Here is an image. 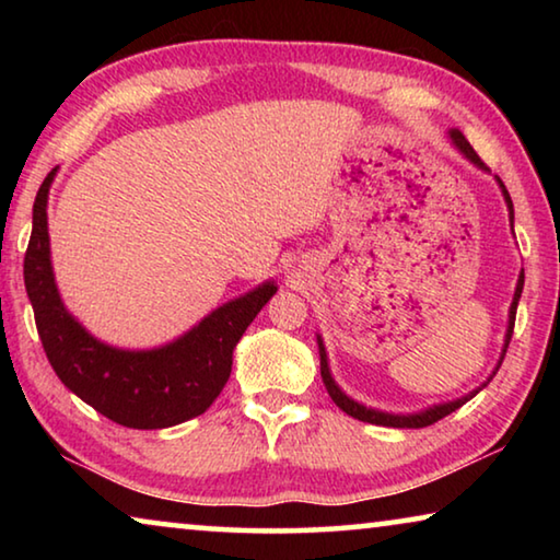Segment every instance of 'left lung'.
Returning <instances> with one entry per match:
<instances>
[{
  "mask_svg": "<svg viewBox=\"0 0 560 560\" xmlns=\"http://www.w3.org/2000/svg\"><path fill=\"white\" fill-rule=\"evenodd\" d=\"M450 138H452V143L459 148V153L469 160V163H474V165L481 167V170H487V165L481 163V158H479L477 153H474V148L469 145V140L462 136V130L452 128V130H450ZM497 183H499V187H501V192H504V200H506V207H509L511 230H514V205H511V197H509V192H506L504 183H501L499 177H497ZM521 291H524V271H521L518 283H516V291H514V301H511V308H509L506 340H504V350H501V358H499V363H497V371H499L501 360H504V355H506V348H509L511 334H514V320H516V306H518ZM318 353H320V377H324V385H326V390H328V395H330V400H334V402H336V405L340 407V410H343L346 415L355 417V420H360V422H371V424H383V428H428V424H434L438 420H442V417H447L450 412L459 410V407H462L464 402H469L471 397L477 395V393L481 390V387H487V383L491 381V377L497 375V371H494V373H491V377H489V381H487L485 385L477 387V390H471L469 395L459 397V400L442 402V405H432V407H428V410H422V412H412V415H393V412L373 410V407L360 405V402H355V400H353V397H348L343 390H340V387H338V385H336V381H334V375H330L328 355H326V348H324V340H320V336H318Z\"/></svg>",
  "mask_w": 560,
  "mask_h": 560,
  "instance_id": "8db88e82",
  "label": "left lung"
}]
</instances>
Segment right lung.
<instances>
[{
	"mask_svg": "<svg viewBox=\"0 0 560 560\" xmlns=\"http://www.w3.org/2000/svg\"><path fill=\"white\" fill-rule=\"evenodd\" d=\"M56 167L34 200L32 240L24 257V283L36 330L59 381L93 410L132 430H163L202 415L230 381L232 353L244 330L277 293L264 281L205 316L173 343L122 350L93 338L59 296L51 269L46 202Z\"/></svg>",
	"mask_w": 560,
	"mask_h": 560,
	"instance_id": "add662e5",
	"label": "right lung"
}]
</instances>
